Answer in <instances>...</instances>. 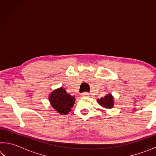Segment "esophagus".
<instances>
[{
    "label": "esophagus",
    "instance_id": "obj_1",
    "mask_svg": "<svg viewBox=\"0 0 156 156\" xmlns=\"http://www.w3.org/2000/svg\"><path fill=\"white\" fill-rule=\"evenodd\" d=\"M89 95V94L88 93V92H87V91L83 92V93L82 94V96H88Z\"/></svg>",
    "mask_w": 156,
    "mask_h": 156
}]
</instances>
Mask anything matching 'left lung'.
<instances>
[{
  "label": "left lung",
  "instance_id": "8db88e82",
  "mask_svg": "<svg viewBox=\"0 0 156 156\" xmlns=\"http://www.w3.org/2000/svg\"><path fill=\"white\" fill-rule=\"evenodd\" d=\"M98 102L102 107L111 109L113 106V97L112 96V94H107L104 98H101L100 99L98 100Z\"/></svg>",
  "mask_w": 156,
  "mask_h": 156
}]
</instances>
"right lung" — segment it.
Returning a JSON list of instances; mask_svg holds the SVG:
<instances>
[{"label": "right lung", "instance_id": "right-lung-1", "mask_svg": "<svg viewBox=\"0 0 156 156\" xmlns=\"http://www.w3.org/2000/svg\"><path fill=\"white\" fill-rule=\"evenodd\" d=\"M49 100L51 106L61 114L69 112L75 102V98L68 94L65 89H57L51 92Z\"/></svg>", "mask_w": 156, "mask_h": 156}]
</instances>
